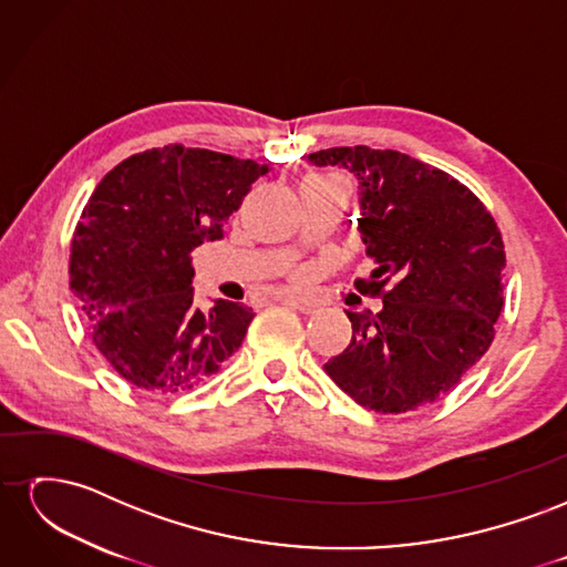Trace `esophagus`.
I'll use <instances>...</instances> for the list:
<instances>
[{
	"mask_svg": "<svg viewBox=\"0 0 567 567\" xmlns=\"http://www.w3.org/2000/svg\"><path fill=\"white\" fill-rule=\"evenodd\" d=\"M279 300L286 302V305H290V307H296V310H300V312H305V315H312V312L317 310V307H319L317 300L305 298V296H300V293H290V290H286V293H281Z\"/></svg>",
	"mask_w": 567,
	"mask_h": 567,
	"instance_id": "34e87169",
	"label": "esophagus"
}]
</instances>
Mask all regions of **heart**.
Returning a JSON list of instances; mask_svg holds the SVG:
<instances>
[{
	"label": "heart",
	"instance_id": "1",
	"mask_svg": "<svg viewBox=\"0 0 567 567\" xmlns=\"http://www.w3.org/2000/svg\"><path fill=\"white\" fill-rule=\"evenodd\" d=\"M312 179H329L331 182V177H312ZM333 182H338V179H333Z\"/></svg>",
	"mask_w": 567,
	"mask_h": 567
}]
</instances>
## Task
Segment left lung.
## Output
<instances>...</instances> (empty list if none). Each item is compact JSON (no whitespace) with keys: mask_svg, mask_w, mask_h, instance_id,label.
Wrapping results in <instances>:
<instances>
[{"mask_svg":"<svg viewBox=\"0 0 567 567\" xmlns=\"http://www.w3.org/2000/svg\"><path fill=\"white\" fill-rule=\"evenodd\" d=\"M310 163L357 177V229L373 260L357 288L383 298L381 312L348 310L352 340L326 373L379 414L435 402L494 340L506 267L499 227L468 186L406 153L338 146Z\"/></svg>","mask_w":567,"mask_h":567,"instance_id":"obj_1","label":"left lung"}]
</instances>
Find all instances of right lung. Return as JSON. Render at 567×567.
<instances>
[{
    "instance_id": "right-lung-1",
    "label": "right lung",
    "mask_w": 567,
    "mask_h": 567,
    "mask_svg": "<svg viewBox=\"0 0 567 567\" xmlns=\"http://www.w3.org/2000/svg\"><path fill=\"white\" fill-rule=\"evenodd\" d=\"M267 165L169 144L99 182L71 244V288L106 362L127 383L177 394L241 348L252 310L194 298L192 252L219 241Z\"/></svg>"
}]
</instances>
